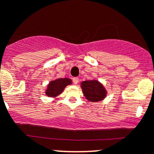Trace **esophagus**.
<instances>
[{
	"label": "esophagus",
	"instance_id": "34e87169",
	"mask_svg": "<svg viewBox=\"0 0 154 154\" xmlns=\"http://www.w3.org/2000/svg\"><path fill=\"white\" fill-rule=\"evenodd\" d=\"M73 82H74V84L77 85V83H79V78H78V77H74V78H73Z\"/></svg>",
	"mask_w": 154,
	"mask_h": 154
}]
</instances>
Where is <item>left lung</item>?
<instances>
[{"label": "left lung", "instance_id": "obj_1", "mask_svg": "<svg viewBox=\"0 0 154 154\" xmlns=\"http://www.w3.org/2000/svg\"><path fill=\"white\" fill-rule=\"evenodd\" d=\"M81 87L83 94L89 101H100L106 97V91L104 87L97 80H86L82 82Z\"/></svg>", "mask_w": 154, "mask_h": 154}]
</instances>
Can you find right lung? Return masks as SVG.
Segmentation results:
<instances>
[{
    "label": "right lung",
    "instance_id": "1",
    "mask_svg": "<svg viewBox=\"0 0 154 154\" xmlns=\"http://www.w3.org/2000/svg\"><path fill=\"white\" fill-rule=\"evenodd\" d=\"M71 80L68 78H60L51 81L48 86L46 94L49 97H55L61 94L66 86L71 84Z\"/></svg>",
    "mask_w": 154,
    "mask_h": 154
}]
</instances>
